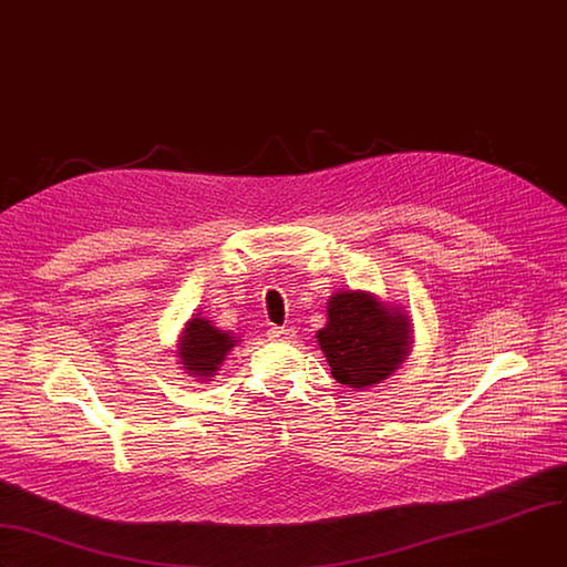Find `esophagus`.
I'll return each instance as SVG.
<instances>
[{
  "label": "esophagus",
  "instance_id": "34e87169",
  "mask_svg": "<svg viewBox=\"0 0 567 567\" xmlns=\"http://www.w3.org/2000/svg\"><path fill=\"white\" fill-rule=\"evenodd\" d=\"M269 339H274V341H291L293 337H296V330L293 328H289V326H271L269 328Z\"/></svg>",
  "mask_w": 567,
  "mask_h": 567
}]
</instances>
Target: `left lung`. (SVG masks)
<instances>
[{"instance_id":"left-lung-1","label":"left lung","mask_w":567,"mask_h":567,"mask_svg":"<svg viewBox=\"0 0 567 567\" xmlns=\"http://www.w3.org/2000/svg\"><path fill=\"white\" fill-rule=\"evenodd\" d=\"M328 305V326L317 339L339 384L373 386L404 362L411 341L406 315L367 291L334 293Z\"/></svg>"}]
</instances>
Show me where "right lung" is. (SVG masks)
<instances>
[{"instance_id":"add662e5","label":"right lung","mask_w":567,"mask_h":567,"mask_svg":"<svg viewBox=\"0 0 567 567\" xmlns=\"http://www.w3.org/2000/svg\"><path fill=\"white\" fill-rule=\"evenodd\" d=\"M235 341V337L215 328L208 319H192L181 339V364L192 375L213 378Z\"/></svg>"}]
</instances>
